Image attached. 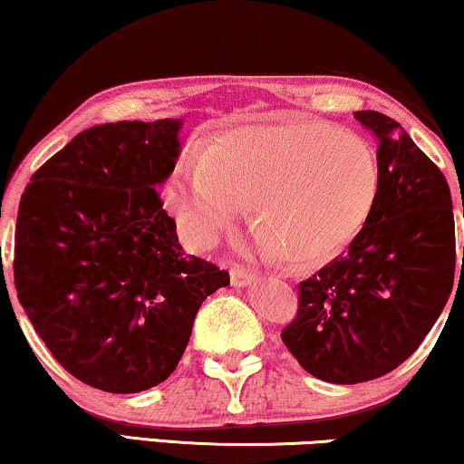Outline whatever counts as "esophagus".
Wrapping results in <instances>:
<instances>
[{
	"label": "esophagus",
	"instance_id": "1",
	"mask_svg": "<svg viewBox=\"0 0 464 464\" xmlns=\"http://www.w3.org/2000/svg\"><path fill=\"white\" fill-rule=\"evenodd\" d=\"M230 281L234 287H249V285L256 281V275L245 268H232L230 270Z\"/></svg>",
	"mask_w": 464,
	"mask_h": 464
}]
</instances>
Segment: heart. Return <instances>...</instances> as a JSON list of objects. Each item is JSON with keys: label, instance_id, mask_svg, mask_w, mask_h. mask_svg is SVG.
<instances>
[{"label": "heart", "instance_id": "obj_1", "mask_svg": "<svg viewBox=\"0 0 464 464\" xmlns=\"http://www.w3.org/2000/svg\"><path fill=\"white\" fill-rule=\"evenodd\" d=\"M378 194L380 169L367 141L334 124L291 120L234 129L205 154H188L164 200L194 249L211 246L251 202L259 226L253 246L313 268L363 232Z\"/></svg>", "mask_w": 464, "mask_h": 464}]
</instances>
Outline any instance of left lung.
I'll use <instances>...</instances> for the list:
<instances>
[{"label": "left lung", "mask_w": 464, "mask_h": 464, "mask_svg": "<svg viewBox=\"0 0 464 464\" xmlns=\"http://www.w3.org/2000/svg\"><path fill=\"white\" fill-rule=\"evenodd\" d=\"M354 118L378 141L376 208L348 253L300 283L297 316L281 334L304 370L334 384L401 365L440 319L456 266L446 177L392 118Z\"/></svg>", "instance_id": "8db88e82"}]
</instances>
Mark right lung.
<instances>
[{
    "instance_id": "obj_1",
    "label": "right lung",
    "mask_w": 464,
    "mask_h": 464,
    "mask_svg": "<svg viewBox=\"0 0 464 464\" xmlns=\"http://www.w3.org/2000/svg\"><path fill=\"white\" fill-rule=\"evenodd\" d=\"M183 120L82 130L31 177L18 205L14 285L65 370L107 392L175 372L194 316L230 275L186 256L156 188L175 170Z\"/></svg>"
}]
</instances>
